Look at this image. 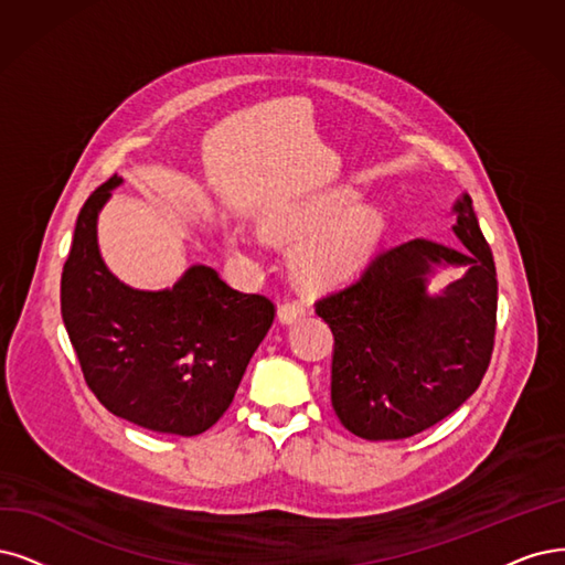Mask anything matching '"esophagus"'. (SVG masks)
Listing matches in <instances>:
<instances>
[{
  "instance_id": "obj_1",
  "label": "esophagus",
  "mask_w": 565,
  "mask_h": 565,
  "mask_svg": "<svg viewBox=\"0 0 565 565\" xmlns=\"http://www.w3.org/2000/svg\"><path fill=\"white\" fill-rule=\"evenodd\" d=\"M305 317H307V309H305L302 305H298V302H286V305H281V307L277 309V319H279V323H284V326L296 323V321H300V319H305Z\"/></svg>"
}]
</instances>
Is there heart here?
I'll list each match as a JSON object with an SVG mask.
<instances>
[{"mask_svg": "<svg viewBox=\"0 0 565 565\" xmlns=\"http://www.w3.org/2000/svg\"><path fill=\"white\" fill-rule=\"evenodd\" d=\"M356 195L335 191L294 204L271 218V233L288 242H302L296 250V267L307 284H338L353 275L377 248L386 216L377 206H353ZM230 244L242 246L239 233Z\"/></svg>", "mask_w": 565, "mask_h": 565, "instance_id": "obj_1", "label": "heart"}]
</instances>
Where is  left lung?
I'll use <instances>...</instances> for the list:
<instances>
[{
    "instance_id": "obj_1",
    "label": "left lung",
    "mask_w": 565,
    "mask_h": 565,
    "mask_svg": "<svg viewBox=\"0 0 565 565\" xmlns=\"http://www.w3.org/2000/svg\"><path fill=\"white\" fill-rule=\"evenodd\" d=\"M451 248L409 239L382 250L359 281L317 302L335 335L330 401L363 440H403L461 407L482 382L495 335L498 281L468 193L451 206ZM465 275L440 295L437 268Z\"/></svg>"
}]
</instances>
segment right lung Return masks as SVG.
<instances>
[{"label":"right lung","instance_id":"add662e5","mask_svg":"<svg viewBox=\"0 0 565 565\" xmlns=\"http://www.w3.org/2000/svg\"><path fill=\"white\" fill-rule=\"evenodd\" d=\"M111 177L83 204L62 269L60 309L83 377L120 419L170 435L212 428L235 398L275 305L230 288L218 271L191 265L162 290L122 284L102 260L97 216Z\"/></svg>","mask_w":565,"mask_h":565}]
</instances>
